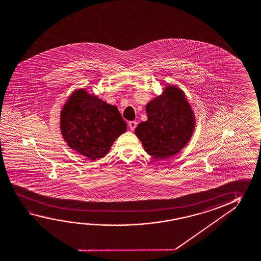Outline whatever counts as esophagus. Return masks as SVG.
<instances>
[{
  "instance_id": "34e87169",
  "label": "esophagus",
  "mask_w": 261,
  "mask_h": 261,
  "mask_svg": "<svg viewBox=\"0 0 261 261\" xmlns=\"http://www.w3.org/2000/svg\"><path fill=\"white\" fill-rule=\"evenodd\" d=\"M137 123L136 121H130L128 123L129 128L131 129L132 131H134L136 127H137Z\"/></svg>"
}]
</instances>
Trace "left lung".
<instances>
[{"instance_id":"obj_1","label":"left lung","mask_w":261,"mask_h":261,"mask_svg":"<svg viewBox=\"0 0 261 261\" xmlns=\"http://www.w3.org/2000/svg\"><path fill=\"white\" fill-rule=\"evenodd\" d=\"M147 120L136 128L147 154L164 160L183 149L192 137L195 116L184 92L167 86L161 95L145 107Z\"/></svg>"}]
</instances>
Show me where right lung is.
<instances>
[{
    "mask_svg": "<svg viewBox=\"0 0 261 261\" xmlns=\"http://www.w3.org/2000/svg\"><path fill=\"white\" fill-rule=\"evenodd\" d=\"M60 127L72 149L95 160L109 152L127 125L116 106L79 89L71 94L61 111Z\"/></svg>",
    "mask_w": 261,
    "mask_h": 261,
    "instance_id": "add662e5",
    "label": "right lung"
}]
</instances>
